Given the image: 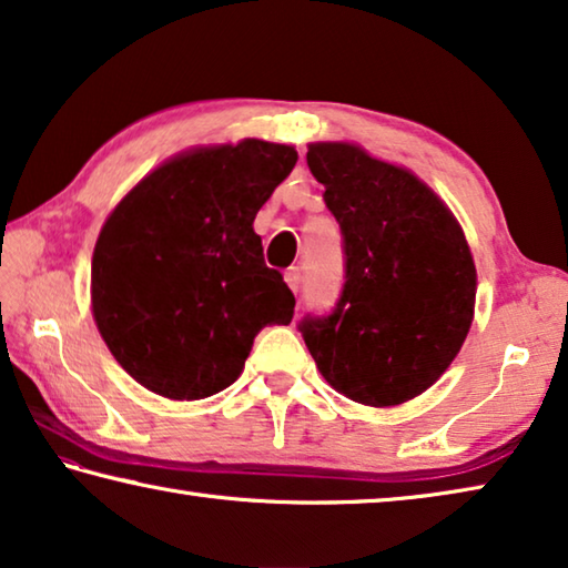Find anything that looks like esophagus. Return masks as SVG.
I'll use <instances>...</instances> for the list:
<instances>
[{
	"label": "esophagus",
	"instance_id": "obj_1",
	"mask_svg": "<svg viewBox=\"0 0 568 568\" xmlns=\"http://www.w3.org/2000/svg\"><path fill=\"white\" fill-rule=\"evenodd\" d=\"M285 283L291 285V291H293V293L301 291V283H303V273H301V267H287V271H285Z\"/></svg>",
	"mask_w": 568,
	"mask_h": 568
}]
</instances>
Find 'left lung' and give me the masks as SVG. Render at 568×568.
<instances>
[{
    "instance_id": "left-lung-1",
    "label": "left lung",
    "mask_w": 568,
    "mask_h": 568,
    "mask_svg": "<svg viewBox=\"0 0 568 568\" xmlns=\"http://www.w3.org/2000/svg\"><path fill=\"white\" fill-rule=\"evenodd\" d=\"M307 168L343 235L333 311L297 323L335 390L363 406L420 396L456 358L474 318L476 267L436 192L361 148L318 142Z\"/></svg>"
}]
</instances>
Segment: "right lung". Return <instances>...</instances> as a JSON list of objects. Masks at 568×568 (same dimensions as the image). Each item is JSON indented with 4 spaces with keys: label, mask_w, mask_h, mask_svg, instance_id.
I'll use <instances>...</instances> for the list:
<instances>
[{
    "label": "right lung",
    "mask_w": 568,
    "mask_h": 568,
    "mask_svg": "<svg viewBox=\"0 0 568 568\" xmlns=\"http://www.w3.org/2000/svg\"><path fill=\"white\" fill-rule=\"evenodd\" d=\"M297 152L263 140L195 150L140 182L92 255V313L104 343L152 393L197 400L227 388L265 325L295 295L265 265L253 220Z\"/></svg>",
    "instance_id": "1"
}]
</instances>
